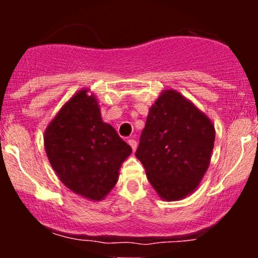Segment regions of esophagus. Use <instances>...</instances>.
<instances>
[{
  "mask_svg": "<svg viewBox=\"0 0 258 258\" xmlns=\"http://www.w3.org/2000/svg\"><path fill=\"white\" fill-rule=\"evenodd\" d=\"M128 144H130V146H131L133 152H136V150H137V142H136L135 139H130Z\"/></svg>",
  "mask_w": 258,
  "mask_h": 258,
  "instance_id": "34e87169",
  "label": "esophagus"
}]
</instances>
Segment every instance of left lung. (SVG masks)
I'll use <instances>...</instances> for the list:
<instances>
[{
  "instance_id": "left-lung-1",
  "label": "left lung",
  "mask_w": 258,
  "mask_h": 258,
  "mask_svg": "<svg viewBox=\"0 0 258 258\" xmlns=\"http://www.w3.org/2000/svg\"><path fill=\"white\" fill-rule=\"evenodd\" d=\"M215 125L191 100L164 90L148 112L136 158L165 201L197 190L211 161Z\"/></svg>"
}]
</instances>
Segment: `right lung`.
Segmentation results:
<instances>
[{
  "label": "right lung",
  "mask_w": 258,
  "mask_h": 258,
  "mask_svg": "<svg viewBox=\"0 0 258 258\" xmlns=\"http://www.w3.org/2000/svg\"><path fill=\"white\" fill-rule=\"evenodd\" d=\"M49 164L60 182L85 199L100 201L119 179L132 148L102 120L96 94L82 88L64 103L43 135Z\"/></svg>",
  "instance_id": "1"
}]
</instances>
